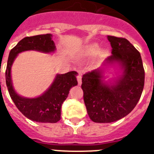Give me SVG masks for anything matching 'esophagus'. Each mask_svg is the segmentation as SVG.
Returning <instances> with one entry per match:
<instances>
[{"label":"esophagus","mask_w":154,"mask_h":154,"mask_svg":"<svg viewBox=\"0 0 154 154\" xmlns=\"http://www.w3.org/2000/svg\"><path fill=\"white\" fill-rule=\"evenodd\" d=\"M82 72H79V74L77 75V77L78 85H82Z\"/></svg>","instance_id":"esophagus-1"}]
</instances>
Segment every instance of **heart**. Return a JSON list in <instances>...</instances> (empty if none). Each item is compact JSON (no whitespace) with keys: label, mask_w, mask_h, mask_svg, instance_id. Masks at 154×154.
<instances>
[{"label":"heart","mask_w":154,"mask_h":154,"mask_svg":"<svg viewBox=\"0 0 154 154\" xmlns=\"http://www.w3.org/2000/svg\"><path fill=\"white\" fill-rule=\"evenodd\" d=\"M100 51V47L97 44H91L87 45L83 49L79 55V59L82 60H90L95 57L97 53ZM105 55V51H101L99 54V56L102 57Z\"/></svg>","instance_id":"1"}]
</instances>
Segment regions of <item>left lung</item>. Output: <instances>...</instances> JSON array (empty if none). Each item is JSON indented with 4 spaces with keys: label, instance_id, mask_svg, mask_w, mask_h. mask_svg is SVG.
I'll use <instances>...</instances> for the list:
<instances>
[{
    "label": "left lung",
    "instance_id": "1",
    "mask_svg": "<svg viewBox=\"0 0 154 154\" xmlns=\"http://www.w3.org/2000/svg\"><path fill=\"white\" fill-rule=\"evenodd\" d=\"M112 55L101 67L82 76L84 101L90 119L110 123L122 119L136 106L141 96L145 71L141 54L125 38L108 36ZM115 77L106 80L111 69Z\"/></svg>",
    "mask_w": 154,
    "mask_h": 154
}]
</instances>
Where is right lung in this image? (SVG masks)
I'll use <instances>...</instances> for the list:
<instances>
[{"mask_svg":"<svg viewBox=\"0 0 154 154\" xmlns=\"http://www.w3.org/2000/svg\"><path fill=\"white\" fill-rule=\"evenodd\" d=\"M52 34L27 37L18 42L8 55L5 71L6 85L11 98L24 116L33 122L42 123H56L60 120V109L67 98L70 89L77 85L76 71L56 75L52 84L45 91L36 97H26L16 92L13 87L11 69L19 53L25 51L54 53L56 45Z\"/></svg>","mask_w":154,"mask_h":154,"instance_id":"add662e5","label":"right lung"}]
</instances>
